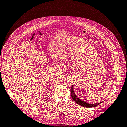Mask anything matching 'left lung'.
Returning a JSON list of instances; mask_svg holds the SVG:
<instances>
[{
	"label": "left lung",
	"instance_id": "obj_1",
	"mask_svg": "<svg viewBox=\"0 0 127 127\" xmlns=\"http://www.w3.org/2000/svg\"><path fill=\"white\" fill-rule=\"evenodd\" d=\"M71 96L72 97V98L73 99L74 101L77 103V104L79 105L80 106H82V107H96L98 105H99L101 103H102V102H100L99 103H96V104H89L88 103H86L85 101H83L81 100H80L79 98H78L75 94L74 93V92L73 91V85H72V86L71 87Z\"/></svg>",
	"mask_w": 127,
	"mask_h": 127
}]
</instances>
